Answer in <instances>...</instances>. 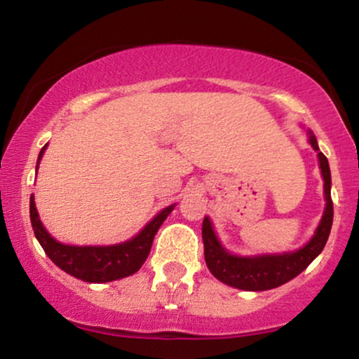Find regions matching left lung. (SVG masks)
Masks as SVG:
<instances>
[{
    "instance_id": "8db88e82",
    "label": "left lung",
    "mask_w": 359,
    "mask_h": 359,
    "mask_svg": "<svg viewBox=\"0 0 359 359\" xmlns=\"http://www.w3.org/2000/svg\"><path fill=\"white\" fill-rule=\"evenodd\" d=\"M309 133V143L317 151L319 156L320 174L324 179V197H325V209L317 226L314 236L307 245H304L300 250L290 251V253L282 255H259V257H238L231 255L229 251L222 248V245L217 240L216 233L212 229V222L208 216L203 221V241H204V258L205 265L211 273L219 282L226 285L241 288V290L259 292L270 290V288L280 287L287 283L288 280L295 278L299 273L314 262V258L324 250L327 243L329 233H331L332 209L331 199V170H329L327 158L323 151H319L317 140L311 130Z\"/></svg>"
}]
</instances>
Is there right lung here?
<instances>
[{
  "instance_id": "1",
  "label": "right lung",
  "mask_w": 359,
  "mask_h": 359,
  "mask_svg": "<svg viewBox=\"0 0 359 359\" xmlns=\"http://www.w3.org/2000/svg\"><path fill=\"white\" fill-rule=\"evenodd\" d=\"M45 148H47V145L40 150L36 168H39ZM174 208L175 204H172L163 211H160L137 236L125 243L109 246H72L59 243L48 234L47 229L43 228L42 221H40L39 212H36L34 196H30L32 228H34L36 240L42 245L47 257L65 273L89 283L113 282V280L125 278L137 273L148 258L156 231H158L162 222L167 219V216Z\"/></svg>"
}]
</instances>
